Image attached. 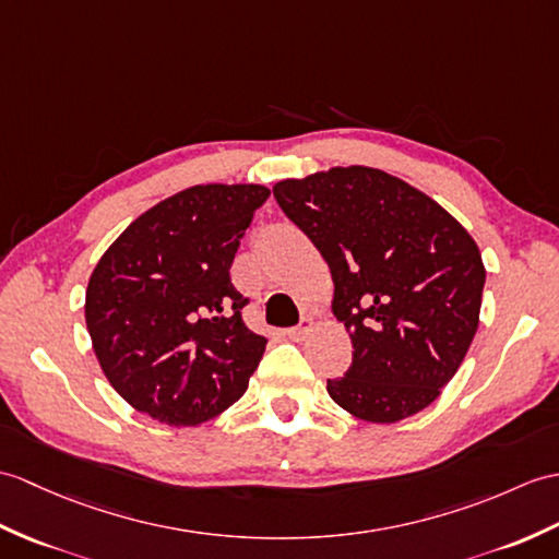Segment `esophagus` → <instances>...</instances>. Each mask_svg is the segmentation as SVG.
Segmentation results:
<instances>
[{"mask_svg":"<svg viewBox=\"0 0 559 559\" xmlns=\"http://www.w3.org/2000/svg\"><path fill=\"white\" fill-rule=\"evenodd\" d=\"M314 326H317L314 317H302L300 323H297L295 329H288V338H290V341H305L307 335H309L311 331H314Z\"/></svg>","mask_w":559,"mask_h":559,"instance_id":"1","label":"esophagus"}]
</instances>
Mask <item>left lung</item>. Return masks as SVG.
<instances>
[{
  "label": "left lung",
  "instance_id": "1",
  "mask_svg": "<svg viewBox=\"0 0 559 559\" xmlns=\"http://www.w3.org/2000/svg\"><path fill=\"white\" fill-rule=\"evenodd\" d=\"M274 198L326 259L333 317L353 341V365L326 383L335 405L371 424L426 409L478 329L486 266L469 230L371 166L285 178Z\"/></svg>",
  "mask_w": 559,
  "mask_h": 559
}]
</instances>
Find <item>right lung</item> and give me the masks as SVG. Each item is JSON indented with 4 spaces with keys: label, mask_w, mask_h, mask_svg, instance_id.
I'll return each mask as SVG.
<instances>
[{
    "label": "right lung",
    "mask_w": 559,
    "mask_h": 559,
    "mask_svg": "<svg viewBox=\"0 0 559 559\" xmlns=\"http://www.w3.org/2000/svg\"><path fill=\"white\" fill-rule=\"evenodd\" d=\"M269 188L192 186L140 214L102 254L85 290L99 367L133 409L198 426L250 385L266 338L242 323L230 264Z\"/></svg>",
    "instance_id": "right-lung-1"
}]
</instances>
